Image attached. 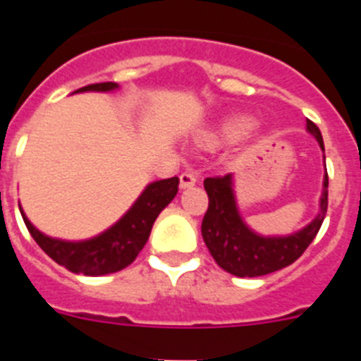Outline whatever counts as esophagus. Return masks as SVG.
Here are the masks:
<instances>
[{
	"label": "esophagus",
	"mask_w": 361,
	"mask_h": 361,
	"mask_svg": "<svg viewBox=\"0 0 361 361\" xmlns=\"http://www.w3.org/2000/svg\"><path fill=\"white\" fill-rule=\"evenodd\" d=\"M180 188L183 190H186V188H191V186H195L197 183V177L193 173H188V171H184V173H180Z\"/></svg>",
	"instance_id": "1"
}]
</instances>
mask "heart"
<instances>
[{"label":"heart","mask_w":361,"mask_h":361,"mask_svg":"<svg viewBox=\"0 0 361 361\" xmlns=\"http://www.w3.org/2000/svg\"><path fill=\"white\" fill-rule=\"evenodd\" d=\"M250 119L244 116H233L224 119L222 123L216 126L215 132L209 135V141L212 142H231L237 141L238 137L244 135L250 128Z\"/></svg>","instance_id":"heart-1"}]
</instances>
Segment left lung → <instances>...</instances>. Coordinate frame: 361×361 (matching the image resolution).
<instances>
[{
  "instance_id": "8db88e82",
  "label": "left lung",
  "mask_w": 361,
  "mask_h": 361,
  "mask_svg": "<svg viewBox=\"0 0 361 361\" xmlns=\"http://www.w3.org/2000/svg\"><path fill=\"white\" fill-rule=\"evenodd\" d=\"M307 130L317 137L324 149V139L318 126L307 119ZM327 188L329 177L325 173L320 213L311 224L289 237H260L242 222L233 195L231 175L208 177L204 190L208 193V212L202 219V238L215 262L235 276H262L282 267L291 266L302 257L312 238L320 231L327 213Z\"/></svg>"
}]
</instances>
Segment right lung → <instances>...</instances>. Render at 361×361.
Returning <instances> with one entry per match:
<instances>
[{
	"label": "right lung",
	"instance_id": "1",
	"mask_svg": "<svg viewBox=\"0 0 361 361\" xmlns=\"http://www.w3.org/2000/svg\"><path fill=\"white\" fill-rule=\"evenodd\" d=\"M116 88L117 82L106 81L82 86L75 92H110ZM177 191L178 177L152 183L116 226H111L99 237L85 242H65L47 237L30 224V220L23 215V212L21 215L32 238L54 262L66 267L72 273L99 276L124 269L135 260L148 240L155 219L173 200Z\"/></svg>",
	"mask_w": 361,
	"mask_h": 361
}]
</instances>
